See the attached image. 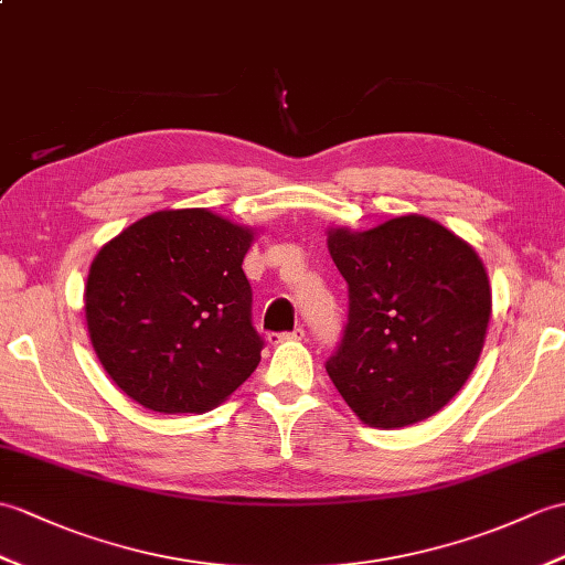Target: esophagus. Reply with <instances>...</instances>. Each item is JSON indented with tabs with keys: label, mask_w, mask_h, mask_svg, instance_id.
<instances>
[{
	"label": "esophagus",
	"mask_w": 565,
	"mask_h": 565,
	"mask_svg": "<svg viewBox=\"0 0 565 565\" xmlns=\"http://www.w3.org/2000/svg\"><path fill=\"white\" fill-rule=\"evenodd\" d=\"M306 337V332H303V327H296L294 332H271L267 339H269V344H281V342H298V339H303Z\"/></svg>",
	"instance_id": "34e87169"
}]
</instances>
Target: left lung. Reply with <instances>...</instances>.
<instances>
[{
  "mask_svg": "<svg viewBox=\"0 0 565 565\" xmlns=\"http://www.w3.org/2000/svg\"><path fill=\"white\" fill-rule=\"evenodd\" d=\"M349 284V322L327 375L363 424L402 428L440 412L481 356L491 284L475 247L406 214L369 231L330 228Z\"/></svg>",
  "mask_w": 565,
  "mask_h": 565,
  "instance_id": "left-lung-1",
  "label": "left lung"
}]
</instances>
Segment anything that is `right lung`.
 <instances>
[{
	"label": "right lung",
	"instance_id": "right-lung-1",
	"mask_svg": "<svg viewBox=\"0 0 565 565\" xmlns=\"http://www.w3.org/2000/svg\"><path fill=\"white\" fill-rule=\"evenodd\" d=\"M253 241V228L209 209H166L100 247L86 324L127 397L161 414H204L253 375L265 344L243 271Z\"/></svg>",
	"mask_w": 565,
	"mask_h": 565
}]
</instances>
